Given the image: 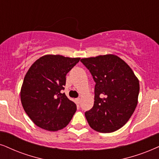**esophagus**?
Returning a JSON list of instances; mask_svg holds the SVG:
<instances>
[{
	"label": "esophagus",
	"mask_w": 159,
	"mask_h": 159,
	"mask_svg": "<svg viewBox=\"0 0 159 159\" xmlns=\"http://www.w3.org/2000/svg\"><path fill=\"white\" fill-rule=\"evenodd\" d=\"M76 101H77L78 103H81V98H76Z\"/></svg>",
	"instance_id": "34e87169"
}]
</instances>
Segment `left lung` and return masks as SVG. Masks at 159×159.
Here are the masks:
<instances>
[{
	"label": "left lung",
	"instance_id": "8db88e82",
	"mask_svg": "<svg viewBox=\"0 0 159 159\" xmlns=\"http://www.w3.org/2000/svg\"><path fill=\"white\" fill-rule=\"evenodd\" d=\"M81 61L94 82V106L85 112L88 123L100 133H111L128 121L137 106L139 82L123 60L113 54Z\"/></svg>",
	"mask_w": 159,
	"mask_h": 159
}]
</instances>
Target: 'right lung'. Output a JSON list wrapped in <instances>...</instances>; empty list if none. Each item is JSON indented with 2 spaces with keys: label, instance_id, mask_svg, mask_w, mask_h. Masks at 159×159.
Returning a JSON list of instances; mask_svg holds the SVG:
<instances>
[{
  "label": "right lung",
  "instance_id": "obj_1",
  "mask_svg": "<svg viewBox=\"0 0 159 159\" xmlns=\"http://www.w3.org/2000/svg\"><path fill=\"white\" fill-rule=\"evenodd\" d=\"M80 58L45 55L31 66L20 91L22 105L30 119L43 129L56 131L69 124L75 113V103L65 89L66 75Z\"/></svg>",
  "mask_w": 159,
  "mask_h": 159
}]
</instances>
